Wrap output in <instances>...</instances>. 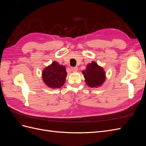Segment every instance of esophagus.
Returning a JSON list of instances; mask_svg holds the SVG:
<instances>
[{"mask_svg":"<svg viewBox=\"0 0 146 146\" xmlns=\"http://www.w3.org/2000/svg\"><path fill=\"white\" fill-rule=\"evenodd\" d=\"M77 70H78L77 67H72L71 68V70L72 72H77Z\"/></svg>","mask_w":146,"mask_h":146,"instance_id":"obj_1","label":"esophagus"}]
</instances>
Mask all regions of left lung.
Wrapping results in <instances>:
<instances>
[{
  "label": "left lung",
  "instance_id": "1",
  "mask_svg": "<svg viewBox=\"0 0 146 146\" xmlns=\"http://www.w3.org/2000/svg\"><path fill=\"white\" fill-rule=\"evenodd\" d=\"M82 73L85 77L86 84L90 87L100 86L105 81L106 74L104 69L95 61H92L88 64L86 69L82 70Z\"/></svg>",
  "mask_w": 146,
  "mask_h": 146
}]
</instances>
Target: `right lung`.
Masks as SVG:
<instances>
[{
	"mask_svg": "<svg viewBox=\"0 0 146 146\" xmlns=\"http://www.w3.org/2000/svg\"><path fill=\"white\" fill-rule=\"evenodd\" d=\"M67 76L65 66L54 61L42 72V78L46 85L50 88H60L66 81Z\"/></svg>",
	"mask_w": 146,
	"mask_h": 146,
	"instance_id": "right-lung-1",
	"label": "right lung"
}]
</instances>
